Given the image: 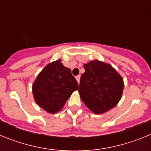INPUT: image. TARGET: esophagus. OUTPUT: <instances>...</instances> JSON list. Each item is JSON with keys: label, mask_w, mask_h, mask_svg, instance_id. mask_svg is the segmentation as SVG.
Masks as SVG:
<instances>
[{"label": "esophagus", "mask_w": 151, "mask_h": 151, "mask_svg": "<svg viewBox=\"0 0 151 151\" xmlns=\"http://www.w3.org/2000/svg\"><path fill=\"white\" fill-rule=\"evenodd\" d=\"M76 78L78 83H79V82H80V76H79V75H78V76H76Z\"/></svg>", "instance_id": "1"}]
</instances>
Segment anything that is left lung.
Instances as JSON below:
<instances>
[{
  "label": "left lung",
  "instance_id": "left-lung-1",
  "mask_svg": "<svg viewBox=\"0 0 151 151\" xmlns=\"http://www.w3.org/2000/svg\"><path fill=\"white\" fill-rule=\"evenodd\" d=\"M78 92L85 104L96 114L105 113L118 104L123 80L110 65L93 60L84 65Z\"/></svg>",
  "mask_w": 151,
  "mask_h": 151
}]
</instances>
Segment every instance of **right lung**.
<instances>
[{
  "instance_id": "1",
  "label": "right lung",
  "mask_w": 151,
  "mask_h": 151,
  "mask_svg": "<svg viewBox=\"0 0 151 151\" xmlns=\"http://www.w3.org/2000/svg\"><path fill=\"white\" fill-rule=\"evenodd\" d=\"M78 85L71 70L60 60L48 64L39 73L32 86L36 103L47 112L56 113L63 107Z\"/></svg>"
}]
</instances>
